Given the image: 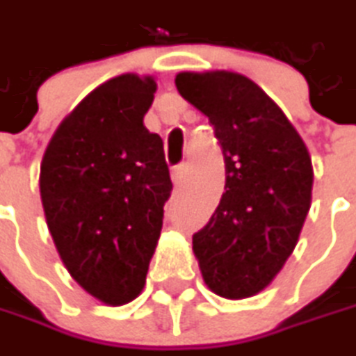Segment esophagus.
I'll return each mask as SVG.
<instances>
[{
  "label": "esophagus",
  "instance_id": "esophagus-1",
  "mask_svg": "<svg viewBox=\"0 0 356 356\" xmlns=\"http://www.w3.org/2000/svg\"><path fill=\"white\" fill-rule=\"evenodd\" d=\"M186 170H188V165L186 164H178L174 170H172V182H174L176 186H180V184L184 182Z\"/></svg>",
  "mask_w": 356,
  "mask_h": 356
}]
</instances>
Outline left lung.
Instances as JSON below:
<instances>
[{"label": "left lung", "mask_w": 356, "mask_h": 356, "mask_svg": "<svg viewBox=\"0 0 356 356\" xmlns=\"http://www.w3.org/2000/svg\"><path fill=\"white\" fill-rule=\"evenodd\" d=\"M176 89L209 117L225 156V192L192 235L204 284L241 300L292 255L312 202V160L290 119L239 72H180Z\"/></svg>", "instance_id": "left-lung-1"}]
</instances>
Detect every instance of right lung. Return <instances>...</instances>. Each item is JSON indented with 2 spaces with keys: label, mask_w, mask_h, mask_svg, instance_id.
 <instances>
[{
  "label": "right lung",
  "mask_w": 356,
  "mask_h": 356,
  "mask_svg": "<svg viewBox=\"0 0 356 356\" xmlns=\"http://www.w3.org/2000/svg\"><path fill=\"white\" fill-rule=\"evenodd\" d=\"M156 81L121 74L66 115L40 165V196L72 280L109 306L143 290L172 192L164 143L143 115Z\"/></svg>",
  "instance_id": "add662e5"
}]
</instances>
